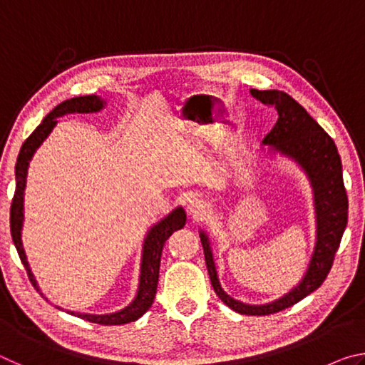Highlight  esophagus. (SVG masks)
<instances>
[{
	"mask_svg": "<svg viewBox=\"0 0 365 365\" xmlns=\"http://www.w3.org/2000/svg\"><path fill=\"white\" fill-rule=\"evenodd\" d=\"M187 211L191 217L197 219V217H201L202 214H206V206H205V202L200 200H191L187 205Z\"/></svg>",
	"mask_w": 365,
	"mask_h": 365,
	"instance_id": "34e87169",
	"label": "esophagus"
}]
</instances>
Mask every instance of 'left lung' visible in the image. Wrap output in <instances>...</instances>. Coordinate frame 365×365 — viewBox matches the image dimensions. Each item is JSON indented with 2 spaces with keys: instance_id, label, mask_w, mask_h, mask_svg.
Here are the masks:
<instances>
[{
  "instance_id": "obj_1",
  "label": "left lung",
  "mask_w": 365,
  "mask_h": 365,
  "mask_svg": "<svg viewBox=\"0 0 365 365\" xmlns=\"http://www.w3.org/2000/svg\"><path fill=\"white\" fill-rule=\"evenodd\" d=\"M251 95L264 104H270L279 114L274 128L262 141V151L269 156L280 154L301 168L312 188L316 211V245L304 275L298 285L279 299L265 304H246L232 298L222 288L215 269L209 235L200 230L206 265L215 294L235 312L246 316H269L306 298L322 285L331 269L335 252L348 224V195L343 183L341 158L329 133L307 114L292 96L279 90H251Z\"/></svg>"
}]
</instances>
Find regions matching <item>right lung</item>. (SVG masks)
<instances>
[{"label":"right lung","instance_id":"right-lung-1","mask_svg":"<svg viewBox=\"0 0 365 365\" xmlns=\"http://www.w3.org/2000/svg\"><path fill=\"white\" fill-rule=\"evenodd\" d=\"M106 104H108L106 100H103L101 96H96V95L76 96L58 104V106L41 120V123L35 128L32 135L24 141V145L19 151V156H17L16 193H14V197H12V205H11V235H12V242L16 245V250L19 252V257L24 264V267L27 269L29 279L32 282V285L36 288V292H40V287L35 280L32 269H30V264L26 256V250H24V245H22L24 196H26L29 164L30 160H32L35 151L38 150L43 141L48 138V135L53 132V128L56 127L58 117H63L66 114H76V113L77 114L100 113L101 109L106 108ZM185 222H187V214H185L182 206H178L174 209V211L165 215V217L156 222V224L146 232L143 246H141L138 288H137V294H135V298L132 299L130 304L120 309V311L109 312V314H86V312H76V311H67V312L72 314V316L88 320V322L101 324V325H122V324L135 322V320L140 319L148 309L151 307L154 296H156L160 255H163L164 243L168 242V238L172 233L183 228ZM56 307L61 309L59 306Z\"/></svg>","mask_w":365,"mask_h":365}]
</instances>
